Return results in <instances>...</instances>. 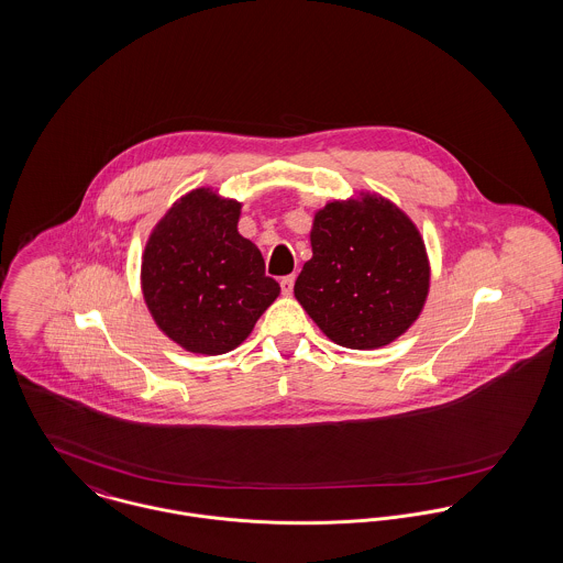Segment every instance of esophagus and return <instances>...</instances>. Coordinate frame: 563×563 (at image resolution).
Returning a JSON list of instances; mask_svg holds the SVG:
<instances>
[{
    "instance_id": "esophagus-1",
    "label": "esophagus",
    "mask_w": 563,
    "mask_h": 563,
    "mask_svg": "<svg viewBox=\"0 0 563 563\" xmlns=\"http://www.w3.org/2000/svg\"><path fill=\"white\" fill-rule=\"evenodd\" d=\"M294 283H296V276L291 274V276H283L280 278V289H283V294L285 296H291V291H294Z\"/></svg>"
}]
</instances>
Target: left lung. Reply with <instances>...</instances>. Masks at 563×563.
<instances>
[{
  "label": "left lung",
  "instance_id": "obj_1",
  "mask_svg": "<svg viewBox=\"0 0 563 563\" xmlns=\"http://www.w3.org/2000/svg\"><path fill=\"white\" fill-rule=\"evenodd\" d=\"M310 246L294 294L336 345H388L422 312L431 283L427 249L388 199L328 203L314 214Z\"/></svg>",
  "mask_w": 563,
  "mask_h": 563
}]
</instances>
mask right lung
<instances>
[{"label":"right lung","instance_id":"add662e5","mask_svg":"<svg viewBox=\"0 0 563 563\" xmlns=\"http://www.w3.org/2000/svg\"><path fill=\"white\" fill-rule=\"evenodd\" d=\"M240 210L197 188L175 201L145 244L143 298L156 325L186 351L235 349L280 294L260 249L238 233Z\"/></svg>","mask_w":563,"mask_h":563}]
</instances>
